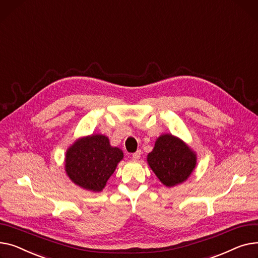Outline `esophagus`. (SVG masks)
Segmentation results:
<instances>
[{
	"mask_svg": "<svg viewBox=\"0 0 258 258\" xmlns=\"http://www.w3.org/2000/svg\"><path fill=\"white\" fill-rule=\"evenodd\" d=\"M141 155H142V151L138 150L135 153L132 154V159L133 160H139L141 158Z\"/></svg>",
	"mask_w": 258,
	"mask_h": 258,
	"instance_id": "1",
	"label": "esophagus"
}]
</instances>
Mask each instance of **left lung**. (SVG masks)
<instances>
[{
  "label": "left lung",
  "mask_w": 258,
  "mask_h": 258,
  "mask_svg": "<svg viewBox=\"0 0 258 258\" xmlns=\"http://www.w3.org/2000/svg\"><path fill=\"white\" fill-rule=\"evenodd\" d=\"M147 161L161 183L172 187L190 176L196 168L197 155L183 141L172 134H162L148 154Z\"/></svg>",
  "instance_id": "8db88e82"
}]
</instances>
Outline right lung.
<instances>
[{"label":"right lung","instance_id":"obj_1","mask_svg":"<svg viewBox=\"0 0 258 258\" xmlns=\"http://www.w3.org/2000/svg\"><path fill=\"white\" fill-rule=\"evenodd\" d=\"M123 157V151L111 147L107 136L93 134L77 140L68 149L66 172L78 186L101 191Z\"/></svg>","mask_w":258,"mask_h":258}]
</instances>
